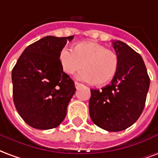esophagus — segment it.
<instances>
[{
    "instance_id": "34e87169",
    "label": "esophagus",
    "mask_w": 158,
    "mask_h": 158,
    "mask_svg": "<svg viewBox=\"0 0 158 158\" xmlns=\"http://www.w3.org/2000/svg\"><path fill=\"white\" fill-rule=\"evenodd\" d=\"M81 85H82V84H80V83L79 82H75V87L77 88V89H78L79 87H80Z\"/></svg>"
}]
</instances>
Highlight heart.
Here are the masks:
<instances>
[{
    "instance_id": "b5f03b06",
    "label": "heart",
    "mask_w": 158,
    "mask_h": 158,
    "mask_svg": "<svg viewBox=\"0 0 158 158\" xmlns=\"http://www.w3.org/2000/svg\"><path fill=\"white\" fill-rule=\"evenodd\" d=\"M59 60L62 70L73 74L83 69L85 70L79 79L97 85H105L116 76L119 67V58L115 52L95 42H81L71 49L61 51Z\"/></svg>"
}]
</instances>
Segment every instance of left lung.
<instances>
[{"label": "left lung", "instance_id": "1", "mask_svg": "<svg viewBox=\"0 0 158 158\" xmlns=\"http://www.w3.org/2000/svg\"><path fill=\"white\" fill-rule=\"evenodd\" d=\"M119 58L118 73L110 85L90 89L89 116L110 132L122 131L137 121L145 107L150 78L141 56L120 40L113 41Z\"/></svg>", "mask_w": 158, "mask_h": 158}]
</instances>
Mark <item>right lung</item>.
<instances>
[{
	"mask_svg": "<svg viewBox=\"0 0 158 158\" xmlns=\"http://www.w3.org/2000/svg\"><path fill=\"white\" fill-rule=\"evenodd\" d=\"M73 36H45L23 51L12 72L16 109L35 129L56 128L63 121L75 93L74 82L63 72L59 55Z\"/></svg>",
	"mask_w": 158,
	"mask_h": 158,
	"instance_id": "right-lung-1",
	"label": "right lung"
}]
</instances>
